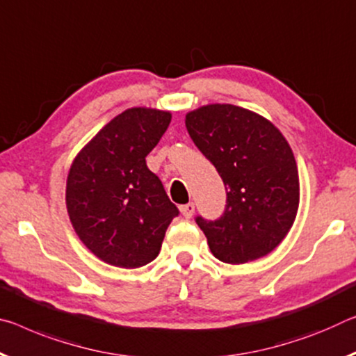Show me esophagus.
Returning <instances> with one entry per match:
<instances>
[{
  "label": "esophagus",
  "mask_w": 356,
  "mask_h": 356,
  "mask_svg": "<svg viewBox=\"0 0 356 356\" xmlns=\"http://www.w3.org/2000/svg\"><path fill=\"white\" fill-rule=\"evenodd\" d=\"M180 212H182V216L185 218H191V217H193V213H195V204H193V202H188V204L180 206Z\"/></svg>",
  "instance_id": "obj_1"
}]
</instances>
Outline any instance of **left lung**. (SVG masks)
Here are the masks:
<instances>
[{
    "mask_svg": "<svg viewBox=\"0 0 356 356\" xmlns=\"http://www.w3.org/2000/svg\"><path fill=\"white\" fill-rule=\"evenodd\" d=\"M185 127L227 188L217 220L196 217L220 261L249 263L277 247L295 222L300 177L286 139L266 118L233 104L188 112Z\"/></svg>",
    "mask_w": 356,
    "mask_h": 356,
    "instance_id": "left-lung-1",
    "label": "left lung"
}]
</instances>
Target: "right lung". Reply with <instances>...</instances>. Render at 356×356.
<instances>
[{"mask_svg":"<svg viewBox=\"0 0 356 356\" xmlns=\"http://www.w3.org/2000/svg\"><path fill=\"white\" fill-rule=\"evenodd\" d=\"M169 122V112L131 107L72 161L66 182L70 220L83 244L112 266L133 269L154 261L179 216L145 163Z\"/></svg>","mask_w":356,"mask_h":356,"instance_id":"right-lung-1","label":"right lung"}]
</instances>
